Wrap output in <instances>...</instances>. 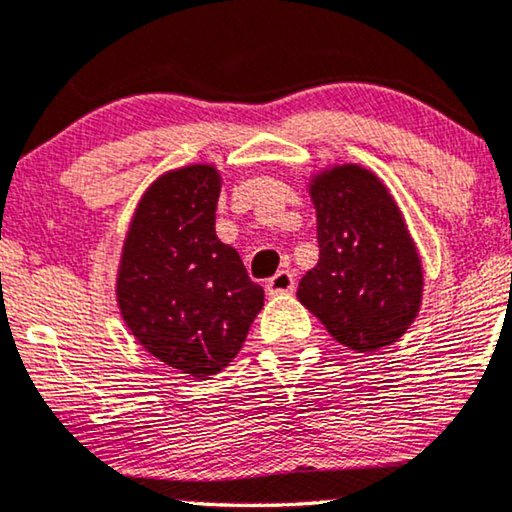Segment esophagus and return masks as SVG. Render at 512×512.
<instances>
[{
    "instance_id": "1",
    "label": "esophagus",
    "mask_w": 512,
    "mask_h": 512,
    "mask_svg": "<svg viewBox=\"0 0 512 512\" xmlns=\"http://www.w3.org/2000/svg\"><path fill=\"white\" fill-rule=\"evenodd\" d=\"M267 292L269 295H290V292H295V276L290 271H278L267 281Z\"/></svg>"
}]
</instances>
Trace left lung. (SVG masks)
Returning a JSON list of instances; mask_svg holds the SVG:
<instances>
[{
  "mask_svg": "<svg viewBox=\"0 0 512 512\" xmlns=\"http://www.w3.org/2000/svg\"><path fill=\"white\" fill-rule=\"evenodd\" d=\"M318 264L297 297L339 344L372 353L417 318L424 271L398 203L372 170L332 166L311 180Z\"/></svg>",
  "mask_w": 512,
  "mask_h": 512,
  "instance_id": "left-lung-1",
  "label": "left lung"
}]
</instances>
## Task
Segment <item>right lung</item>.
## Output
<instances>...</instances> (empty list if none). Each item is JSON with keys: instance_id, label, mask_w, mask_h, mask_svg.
I'll list each match as a JSON object with an SVG mask.
<instances>
[{"instance_id": "right-lung-1", "label": "right lung", "mask_w": 512, "mask_h": 512, "mask_svg": "<svg viewBox=\"0 0 512 512\" xmlns=\"http://www.w3.org/2000/svg\"><path fill=\"white\" fill-rule=\"evenodd\" d=\"M220 187L210 163L161 175L135 208L117 276L121 318L133 337L196 379L236 358L264 306L262 285L215 234Z\"/></svg>"}]
</instances>
